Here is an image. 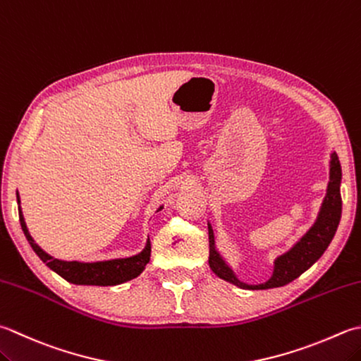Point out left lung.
<instances>
[{
	"label": "left lung",
	"instance_id": "1",
	"mask_svg": "<svg viewBox=\"0 0 361 361\" xmlns=\"http://www.w3.org/2000/svg\"><path fill=\"white\" fill-rule=\"evenodd\" d=\"M341 164L338 159V154L334 152L330 154V173H329V185L327 192L324 197L319 213L314 224L310 227V230L303 235L298 243H295L291 249L281 253L274 259V272L271 279L264 281V283L258 285H249L245 281L239 280L235 271L227 263L221 252L216 247V238L211 224L208 222V238H209V269L213 271L219 279H222L228 283L235 285L241 289H271V288H280L310 269L317 259L322 257L326 252L329 244L334 239L338 224L341 219Z\"/></svg>",
	"mask_w": 361,
	"mask_h": 361
}]
</instances>
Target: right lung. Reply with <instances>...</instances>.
I'll return each instance as SVG.
<instances>
[{"instance_id": "right-lung-1", "label": "right lung", "mask_w": 361, "mask_h": 361, "mask_svg": "<svg viewBox=\"0 0 361 361\" xmlns=\"http://www.w3.org/2000/svg\"><path fill=\"white\" fill-rule=\"evenodd\" d=\"M17 203H18V217L21 224V230H23L27 243L32 247V250L37 253V257L44 261V263L54 271L62 279L73 285H92V286H114L125 283L136 279L137 275L142 274L148 261H150L152 245L150 239H147V244L142 249V252L136 253V255L128 258H114V259H106V261H94V263H84V261H63L58 259L42 249V247L34 241L32 236L30 235V230L26 227L23 213L20 208V197L17 192ZM164 207V204H162ZM162 207L158 208V211L162 209ZM157 211V213H158Z\"/></svg>"}]
</instances>
